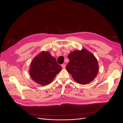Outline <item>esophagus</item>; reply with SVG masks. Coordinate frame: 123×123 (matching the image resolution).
I'll list each match as a JSON object with an SVG mask.
<instances>
[{
	"label": "esophagus",
	"mask_w": 123,
	"mask_h": 123,
	"mask_svg": "<svg viewBox=\"0 0 123 123\" xmlns=\"http://www.w3.org/2000/svg\"><path fill=\"white\" fill-rule=\"evenodd\" d=\"M62 67L63 69H65L66 68V65L65 64H62Z\"/></svg>",
	"instance_id": "obj_1"
}]
</instances>
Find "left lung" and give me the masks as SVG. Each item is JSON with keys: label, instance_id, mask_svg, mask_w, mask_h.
<instances>
[{"label": "left lung", "instance_id": "1", "mask_svg": "<svg viewBox=\"0 0 123 123\" xmlns=\"http://www.w3.org/2000/svg\"><path fill=\"white\" fill-rule=\"evenodd\" d=\"M69 62L66 70L72 75L74 80L85 85L93 80L98 73L99 67L97 59L86 49L70 52L68 56Z\"/></svg>", "mask_w": 123, "mask_h": 123}]
</instances>
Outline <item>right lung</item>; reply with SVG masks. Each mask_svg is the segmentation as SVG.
<instances>
[{
    "label": "right lung",
    "instance_id": "right-lung-1",
    "mask_svg": "<svg viewBox=\"0 0 123 123\" xmlns=\"http://www.w3.org/2000/svg\"><path fill=\"white\" fill-rule=\"evenodd\" d=\"M30 66V76L42 86L49 84L62 69L56 58L47 51H42L36 56Z\"/></svg>",
    "mask_w": 123,
    "mask_h": 123
}]
</instances>
